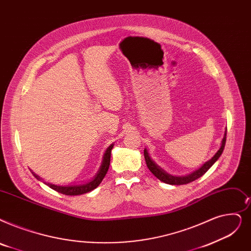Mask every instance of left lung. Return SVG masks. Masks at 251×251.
<instances>
[{"mask_svg":"<svg viewBox=\"0 0 251 251\" xmlns=\"http://www.w3.org/2000/svg\"><path fill=\"white\" fill-rule=\"evenodd\" d=\"M226 130L225 132V135L223 137V140H222V145H221V148L220 150L217 151L215 152V155L207 162H205L204 164L198 168L197 170L193 171L192 173L188 174V176H172V174L168 173L167 171H165L164 169H163L162 167H160L157 163L152 160L149 154V151L147 149H145L144 151V154H145V159H146V163H147V166L148 168L150 169V171L154 174V176L160 179L161 181L165 182V183H168V184H176V186H178V184H187L189 182H192L194 180H196L197 178L201 177L204 173L207 172V170H208L214 163L219 160V158L221 157V155L223 154L224 151V149H225V145H226Z\"/></svg>","mask_w":251,"mask_h":251,"instance_id":"obj_1","label":"left lung"}]
</instances>
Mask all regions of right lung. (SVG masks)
I'll return each instance as SVG.
<instances>
[{"label": "right lung", "mask_w": 251, "mask_h": 251, "mask_svg": "<svg viewBox=\"0 0 251 251\" xmlns=\"http://www.w3.org/2000/svg\"><path fill=\"white\" fill-rule=\"evenodd\" d=\"M114 147V144H112L110 147H108L105 151V152L103 154L102 157V162L101 165L100 167L99 172L96 173V176L93 177V179H91L88 182L85 183H74V184H68V186H57V184H53L51 182H46L43 181V178L40 177L38 174H36L35 172H32V176H34L37 179L42 180L49 188H51L52 190L56 191L58 193H61L63 195H68V196H78V195H82V194H86L88 192H91L92 190L96 189L97 187L100 186V183L102 181L103 177L105 176V174L108 170V167H110V162H111V152H112V149Z\"/></svg>", "instance_id": "add662e5"}]
</instances>
